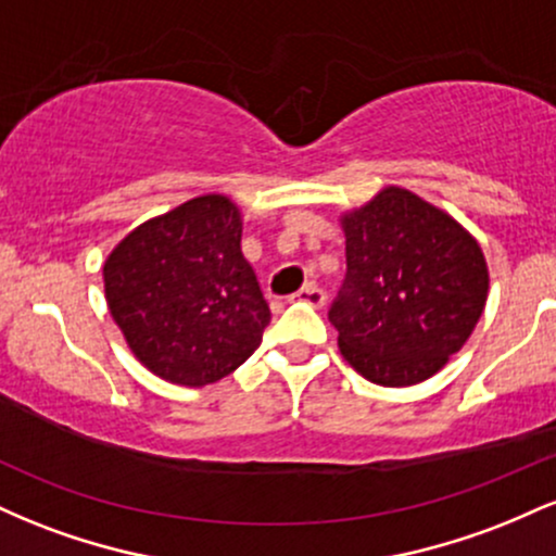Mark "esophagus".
<instances>
[{
    "mask_svg": "<svg viewBox=\"0 0 556 556\" xmlns=\"http://www.w3.org/2000/svg\"><path fill=\"white\" fill-rule=\"evenodd\" d=\"M292 300H300V303H308V305H314V308H321L327 295H324V290L316 282H305L295 292V295H292Z\"/></svg>",
    "mask_w": 556,
    "mask_h": 556,
    "instance_id": "esophagus-1",
    "label": "esophagus"
}]
</instances>
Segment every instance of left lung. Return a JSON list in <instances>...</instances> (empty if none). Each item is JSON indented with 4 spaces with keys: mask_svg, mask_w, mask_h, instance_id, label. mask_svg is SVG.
<instances>
[{
    "mask_svg": "<svg viewBox=\"0 0 556 556\" xmlns=\"http://www.w3.org/2000/svg\"><path fill=\"white\" fill-rule=\"evenodd\" d=\"M342 229L348 274L329 321L344 361L381 387L426 381L483 314L481 245L442 208L394 185L344 214Z\"/></svg>",
    "mask_w": 556,
    "mask_h": 556,
    "instance_id": "obj_1",
    "label": "left lung"
}]
</instances>
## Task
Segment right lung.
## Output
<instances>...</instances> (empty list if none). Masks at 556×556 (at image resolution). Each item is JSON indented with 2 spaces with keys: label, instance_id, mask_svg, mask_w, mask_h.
<instances>
[{
  "label": "right lung",
  "instance_id": "obj_1",
  "mask_svg": "<svg viewBox=\"0 0 556 556\" xmlns=\"http://www.w3.org/2000/svg\"><path fill=\"white\" fill-rule=\"evenodd\" d=\"M240 238V208L214 193L143 222L106 258L112 318L136 358L172 384L225 379L269 327Z\"/></svg>",
  "mask_w": 556,
  "mask_h": 556
}]
</instances>
